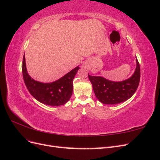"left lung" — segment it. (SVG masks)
Segmentation results:
<instances>
[{
  "label": "left lung",
  "instance_id": "left-lung-1",
  "mask_svg": "<svg viewBox=\"0 0 160 160\" xmlns=\"http://www.w3.org/2000/svg\"><path fill=\"white\" fill-rule=\"evenodd\" d=\"M136 61V68L129 78L122 81H110L100 76L88 74L96 98L108 105L120 103L129 99L136 91L140 80V67Z\"/></svg>",
  "mask_w": 160,
  "mask_h": 160
}]
</instances>
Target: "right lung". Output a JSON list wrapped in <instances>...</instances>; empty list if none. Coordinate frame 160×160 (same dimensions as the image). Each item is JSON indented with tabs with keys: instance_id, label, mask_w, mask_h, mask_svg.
I'll return each instance as SVG.
<instances>
[{
	"instance_id": "1",
	"label": "right lung",
	"mask_w": 160,
	"mask_h": 160,
	"mask_svg": "<svg viewBox=\"0 0 160 160\" xmlns=\"http://www.w3.org/2000/svg\"><path fill=\"white\" fill-rule=\"evenodd\" d=\"M79 69L77 66L61 78L51 83H42L34 80L28 75L25 61V55L22 60V76L25 85L29 93L39 102L51 106H59L67 103L73 90L74 77Z\"/></svg>"
}]
</instances>
